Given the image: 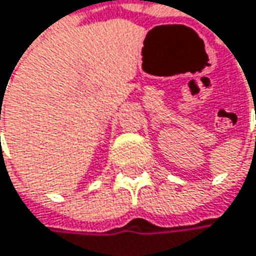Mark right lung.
Returning <instances> with one entry per match:
<instances>
[{
    "instance_id": "obj_1",
    "label": "right lung",
    "mask_w": 256,
    "mask_h": 256,
    "mask_svg": "<svg viewBox=\"0 0 256 256\" xmlns=\"http://www.w3.org/2000/svg\"><path fill=\"white\" fill-rule=\"evenodd\" d=\"M0 118H1V114H0Z\"/></svg>"
}]
</instances>
